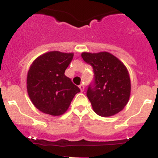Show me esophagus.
I'll return each mask as SVG.
<instances>
[{
	"mask_svg": "<svg viewBox=\"0 0 158 158\" xmlns=\"http://www.w3.org/2000/svg\"><path fill=\"white\" fill-rule=\"evenodd\" d=\"M79 88H80L81 91V92H83V91H84V90H85V86H84V85L81 84L80 85H79Z\"/></svg>",
	"mask_w": 158,
	"mask_h": 158,
	"instance_id": "esophagus-1",
	"label": "esophagus"
}]
</instances>
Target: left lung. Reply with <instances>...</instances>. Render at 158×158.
Segmentation results:
<instances>
[{"instance_id":"8db88e82","label":"left lung","mask_w":158,"mask_h":158,"mask_svg":"<svg viewBox=\"0 0 158 158\" xmlns=\"http://www.w3.org/2000/svg\"><path fill=\"white\" fill-rule=\"evenodd\" d=\"M81 56L94 71V80L86 95L94 112L102 117L119 113L126 106L130 96L131 85L127 69L110 52H83Z\"/></svg>"}]
</instances>
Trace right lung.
I'll return each instance as SVG.
<instances>
[{"mask_svg": "<svg viewBox=\"0 0 158 158\" xmlns=\"http://www.w3.org/2000/svg\"><path fill=\"white\" fill-rule=\"evenodd\" d=\"M73 53L48 52L31 64L27 76V90L35 107L44 114L61 115L68 110L80 89L64 75Z\"/></svg>", "mask_w": 158, "mask_h": 158, "instance_id": "add662e5", "label": "right lung"}]
</instances>
